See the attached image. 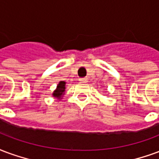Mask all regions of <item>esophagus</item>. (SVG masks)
<instances>
[{
  "mask_svg": "<svg viewBox=\"0 0 159 159\" xmlns=\"http://www.w3.org/2000/svg\"><path fill=\"white\" fill-rule=\"evenodd\" d=\"M87 80H88V79L86 78V77H85V78L80 79V82H87Z\"/></svg>",
  "mask_w": 159,
  "mask_h": 159,
  "instance_id": "1",
  "label": "esophagus"
}]
</instances>
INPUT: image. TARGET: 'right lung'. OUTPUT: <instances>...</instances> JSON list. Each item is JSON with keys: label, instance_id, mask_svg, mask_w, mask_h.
<instances>
[{"label": "right lung", "instance_id": "add662e5", "mask_svg": "<svg viewBox=\"0 0 159 159\" xmlns=\"http://www.w3.org/2000/svg\"><path fill=\"white\" fill-rule=\"evenodd\" d=\"M66 82L65 81H60L57 85L56 90L52 92L53 97H55L56 99L60 100L62 99V97L65 95V90H66Z\"/></svg>", "mask_w": 159, "mask_h": 159}]
</instances>
